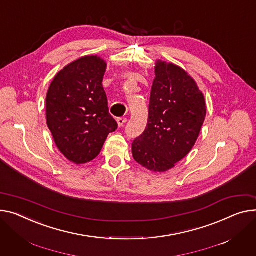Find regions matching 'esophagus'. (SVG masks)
Here are the masks:
<instances>
[{
	"label": "esophagus",
	"instance_id": "34e87169",
	"mask_svg": "<svg viewBox=\"0 0 256 256\" xmlns=\"http://www.w3.org/2000/svg\"><path fill=\"white\" fill-rule=\"evenodd\" d=\"M126 122H128V119L124 118V117H122V118H118L117 119V124H118L119 126H124L126 124Z\"/></svg>",
	"mask_w": 256,
	"mask_h": 256
}]
</instances>
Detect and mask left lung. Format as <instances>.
I'll use <instances>...</instances> for the list:
<instances>
[{
  "instance_id": "8db88e82",
  "label": "left lung",
  "mask_w": 256,
  "mask_h": 256,
  "mask_svg": "<svg viewBox=\"0 0 256 256\" xmlns=\"http://www.w3.org/2000/svg\"><path fill=\"white\" fill-rule=\"evenodd\" d=\"M206 102L182 68L156 60L147 126L132 144L134 160L152 172H166L196 144L206 117Z\"/></svg>"
}]
</instances>
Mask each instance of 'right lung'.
<instances>
[{
    "mask_svg": "<svg viewBox=\"0 0 256 256\" xmlns=\"http://www.w3.org/2000/svg\"><path fill=\"white\" fill-rule=\"evenodd\" d=\"M106 68L98 56L80 58L56 75L47 92V126L58 150L76 164L94 160L118 126L102 84Z\"/></svg>",
    "mask_w": 256,
    "mask_h": 256,
    "instance_id": "right-lung-1",
    "label": "right lung"
}]
</instances>
